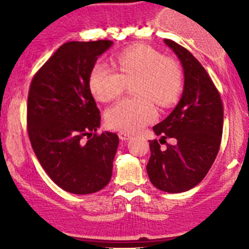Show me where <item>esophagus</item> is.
<instances>
[{
  "label": "esophagus",
  "mask_w": 249,
  "mask_h": 249,
  "mask_svg": "<svg viewBox=\"0 0 249 249\" xmlns=\"http://www.w3.org/2000/svg\"><path fill=\"white\" fill-rule=\"evenodd\" d=\"M118 135H119V139L122 141H127L130 137H131L129 134H126V132H124V131H120Z\"/></svg>",
  "instance_id": "obj_1"
}]
</instances>
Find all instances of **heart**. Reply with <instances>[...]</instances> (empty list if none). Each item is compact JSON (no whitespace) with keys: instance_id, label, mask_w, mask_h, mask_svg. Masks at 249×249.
Masks as SVG:
<instances>
[{"instance_id":"1","label":"heart","mask_w":249,"mask_h":249,"mask_svg":"<svg viewBox=\"0 0 249 249\" xmlns=\"http://www.w3.org/2000/svg\"><path fill=\"white\" fill-rule=\"evenodd\" d=\"M118 71L106 64H96L89 76V88L95 99L108 102L117 99L132 84L136 96L123 99L106 110L109 127L124 132H136L157 118L153 102L170 107L183 89L179 65L164 54L147 46H134L118 53L114 57Z\"/></svg>"}]
</instances>
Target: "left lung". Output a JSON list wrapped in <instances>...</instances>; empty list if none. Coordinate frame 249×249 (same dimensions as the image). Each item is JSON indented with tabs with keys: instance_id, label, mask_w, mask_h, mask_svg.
I'll return each mask as SVG.
<instances>
[{
	"instance_id": "obj_1",
	"label": "left lung",
	"mask_w": 249,
	"mask_h": 249,
	"mask_svg": "<svg viewBox=\"0 0 249 249\" xmlns=\"http://www.w3.org/2000/svg\"><path fill=\"white\" fill-rule=\"evenodd\" d=\"M184 70V89L171 114L153 127L159 141H149L147 172L155 188L183 193L199 184L217 158L223 134V104L214 83L194 55L165 39ZM166 138H175L169 145ZM167 143L166 148L160 144Z\"/></svg>"
}]
</instances>
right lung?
Wrapping results in <instances>:
<instances>
[{"mask_svg": "<svg viewBox=\"0 0 249 249\" xmlns=\"http://www.w3.org/2000/svg\"><path fill=\"white\" fill-rule=\"evenodd\" d=\"M112 44L108 39L67 42L30 85L27 132L32 149L53 182L72 194L99 192L112 177L119 139L114 132H96L101 115L89 88L97 57Z\"/></svg>", "mask_w": 249, "mask_h": 249, "instance_id": "add662e5", "label": "right lung"}]
</instances>
